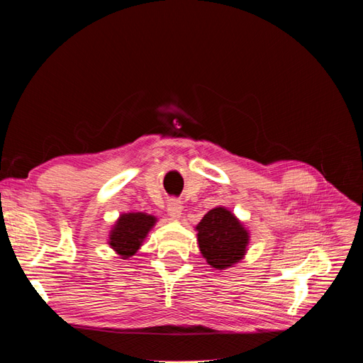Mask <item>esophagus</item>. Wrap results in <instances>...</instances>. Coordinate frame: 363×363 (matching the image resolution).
<instances>
[{
  "label": "esophagus",
  "mask_w": 363,
  "mask_h": 363,
  "mask_svg": "<svg viewBox=\"0 0 363 363\" xmlns=\"http://www.w3.org/2000/svg\"><path fill=\"white\" fill-rule=\"evenodd\" d=\"M168 213L172 218H180V215H182V203L177 199H171L168 201Z\"/></svg>",
  "instance_id": "esophagus-1"
}]
</instances>
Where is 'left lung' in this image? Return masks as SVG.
<instances>
[{
	"instance_id": "8db88e82",
	"label": "left lung",
	"mask_w": 363,
	"mask_h": 363,
	"mask_svg": "<svg viewBox=\"0 0 363 363\" xmlns=\"http://www.w3.org/2000/svg\"><path fill=\"white\" fill-rule=\"evenodd\" d=\"M203 257L216 269H225L244 257L248 233L233 213L224 207L208 211L196 225Z\"/></svg>"
}]
</instances>
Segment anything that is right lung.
I'll return each instance as SVG.
<instances>
[{
    "label": "right lung",
    "instance_id": "right-lung-1",
    "mask_svg": "<svg viewBox=\"0 0 363 363\" xmlns=\"http://www.w3.org/2000/svg\"><path fill=\"white\" fill-rule=\"evenodd\" d=\"M156 218L147 213H124L115 224L108 244L123 259H128L139 250Z\"/></svg>",
    "mask_w": 363,
    "mask_h": 363
}]
</instances>
